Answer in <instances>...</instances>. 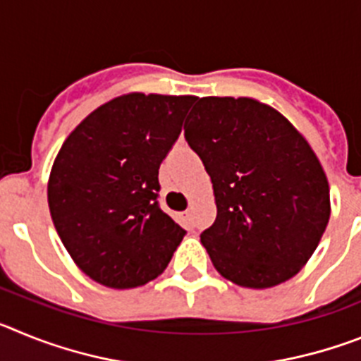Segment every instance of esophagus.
Wrapping results in <instances>:
<instances>
[{"label": "esophagus", "instance_id": "esophagus-1", "mask_svg": "<svg viewBox=\"0 0 361 361\" xmlns=\"http://www.w3.org/2000/svg\"><path fill=\"white\" fill-rule=\"evenodd\" d=\"M184 219L191 220V212H190V209H186V212H184Z\"/></svg>", "mask_w": 361, "mask_h": 361}]
</instances>
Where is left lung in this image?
<instances>
[{"label": "left lung", "mask_w": 361, "mask_h": 361, "mask_svg": "<svg viewBox=\"0 0 361 361\" xmlns=\"http://www.w3.org/2000/svg\"><path fill=\"white\" fill-rule=\"evenodd\" d=\"M184 128L212 177L216 219L200 242L224 279L266 289L293 279L331 215L329 183L298 130L250 97L197 99Z\"/></svg>", "instance_id": "obj_1"}]
</instances>
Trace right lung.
Returning <instances> with one entry per match:
<instances>
[{
  "instance_id": "right-lung-1",
  "label": "right lung",
  "mask_w": 361,
  "mask_h": 361,
  "mask_svg": "<svg viewBox=\"0 0 361 361\" xmlns=\"http://www.w3.org/2000/svg\"><path fill=\"white\" fill-rule=\"evenodd\" d=\"M195 99L121 95L63 142L49 178L50 215L73 262L95 282L145 286L186 235L159 206V168Z\"/></svg>"
}]
</instances>
